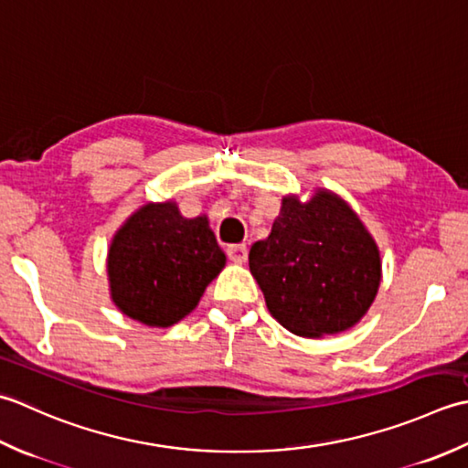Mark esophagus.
<instances>
[{"label":"esophagus","instance_id":"1","mask_svg":"<svg viewBox=\"0 0 468 468\" xmlns=\"http://www.w3.org/2000/svg\"><path fill=\"white\" fill-rule=\"evenodd\" d=\"M228 259H230L232 262H236V264H242V262H246V259H248V248L244 246V244H232V246H228Z\"/></svg>","mask_w":468,"mask_h":468}]
</instances>
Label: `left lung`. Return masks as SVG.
I'll return each instance as SVG.
<instances>
[{"label": "left lung", "mask_w": 468, "mask_h": 468, "mask_svg": "<svg viewBox=\"0 0 468 468\" xmlns=\"http://www.w3.org/2000/svg\"><path fill=\"white\" fill-rule=\"evenodd\" d=\"M248 264L272 317L301 337L354 327L381 281L374 238L329 189L307 202L284 196L269 238L252 244Z\"/></svg>", "instance_id": "1"}]
</instances>
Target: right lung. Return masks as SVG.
Returning a JSON list of instances; mask_svg holds the SVG:
<instances>
[{
	"label": "right lung",
	"instance_id": "add662e5",
	"mask_svg": "<svg viewBox=\"0 0 468 468\" xmlns=\"http://www.w3.org/2000/svg\"><path fill=\"white\" fill-rule=\"evenodd\" d=\"M226 264L207 218H184L176 202H149L114 234L107 272L117 309L149 327L192 313Z\"/></svg>",
	"mask_w": 468,
	"mask_h": 468
}]
</instances>
